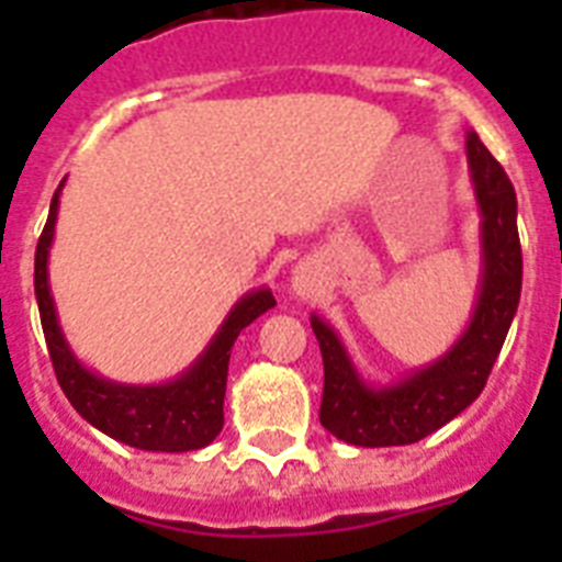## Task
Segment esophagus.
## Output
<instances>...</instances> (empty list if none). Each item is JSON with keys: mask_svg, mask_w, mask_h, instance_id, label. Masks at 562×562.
<instances>
[{"mask_svg": "<svg viewBox=\"0 0 562 562\" xmlns=\"http://www.w3.org/2000/svg\"><path fill=\"white\" fill-rule=\"evenodd\" d=\"M291 285H294V291H297V294L308 297V294L317 289L312 268H306V265H297V268H294V277H291Z\"/></svg>", "mask_w": 562, "mask_h": 562, "instance_id": "34e87169", "label": "esophagus"}]
</instances>
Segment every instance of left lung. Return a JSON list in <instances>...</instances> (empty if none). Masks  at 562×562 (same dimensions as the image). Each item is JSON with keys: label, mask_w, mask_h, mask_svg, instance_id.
<instances>
[{"label": "left lung", "mask_w": 562, "mask_h": 562, "mask_svg": "<svg viewBox=\"0 0 562 562\" xmlns=\"http://www.w3.org/2000/svg\"><path fill=\"white\" fill-rule=\"evenodd\" d=\"M467 175L481 215L479 291L470 324L443 356L391 382H370L341 335L321 315L308 317L324 356L321 423L344 443L368 449L417 443L470 408L487 384L519 306L522 247L514 183L475 131H467Z\"/></svg>", "instance_id": "left-lung-1"}]
</instances>
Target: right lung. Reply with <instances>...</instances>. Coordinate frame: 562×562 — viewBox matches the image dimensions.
I'll list each match as a JSON object with an SVG mask.
<instances>
[{"instance_id": "right-lung-1", "label": "right lung", "mask_w": 562, "mask_h": 562, "mask_svg": "<svg viewBox=\"0 0 562 562\" xmlns=\"http://www.w3.org/2000/svg\"><path fill=\"white\" fill-rule=\"evenodd\" d=\"M57 187L48 221L34 254V294H37L40 324L46 335L48 356L55 364V375L64 387L66 400L81 414L90 426L104 431L119 443L145 449V452H192L210 446L224 428V391H227L229 352L236 344L238 333L250 326L268 308L277 306L271 289L247 291L233 303L227 317L221 321L218 333L212 335L201 356L180 370L175 379L157 384H127L108 379L87 368L75 350L69 347L57 317L52 285H48V254L55 241L57 206L60 192Z\"/></svg>"}]
</instances>
